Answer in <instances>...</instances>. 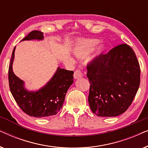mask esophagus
Returning <instances> with one entry per match:
<instances>
[{
  "label": "esophagus",
  "mask_w": 148,
  "mask_h": 148,
  "mask_svg": "<svg viewBox=\"0 0 148 148\" xmlns=\"http://www.w3.org/2000/svg\"><path fill=\"white\" fill-rule=\"evenodd\" d=\"M82 76H83V74H82V72L81 70L77 69L74 72V78L75 79H79V78H81Z\"/></svg>",
  "instance_id": "34e87169"
}]
</instances>
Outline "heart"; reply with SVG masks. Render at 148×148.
<instances>
[{"label": "heart", "instance_id": "b5f03b06", "mask_svg": "<svg viewBox=\"0 0 148 148\" xmlns=\"http://www.w3.org/2000/svg\"><path fill=\"white\" fill-rule=\"evenodd\" d=\"M99 43L97 40H88L82 41L77 44L74 49V52L77 56L84 57L88 54L96 47L97 44Z\"/></svg>", "mask_w": 148, "mask_h": 148}]
</instances>
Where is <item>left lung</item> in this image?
Masks as SVG:
<instances>
[{
    "label": "left lung",
    "instance_id": "obj_1",
    "mask_svg": "<svg viewBox=\"0 0 148 148\" xmlns=\"http://www.w3.org/2000/svg\"><path fill=\"white\" fill-rule=\"evenodd\" d=\"M88 102L98 116H119L130 106L140 84V66L134 51L121 44L87 65Z\"/></svg>",
    "mask_w": 148,
    "mask_h": 148
}]
</instances>
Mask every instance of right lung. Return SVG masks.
Masks as SVG:
<instances>
[{"mask_svg":"<svg viewBox=\"0 0 148 148\" xmlns=\"http://www.w3.org/2000/svg\"><path fill=\"white\" fill-rule=\"evenodd\" d=\"M44 39L42 32L32 31L24 40ZM15 47L12 52L9 67V88L14 99L20 108L26 114L36 118L53 116L57 114L63 104L68 89L73 83V71L58 67L50 80L37 91H29L24 82L14 74L13 62Z\"/></svg>","mask_w":148,"mask_h":148,"instance_id":"right-lung-1","label":"right lung"}]
</instances>
